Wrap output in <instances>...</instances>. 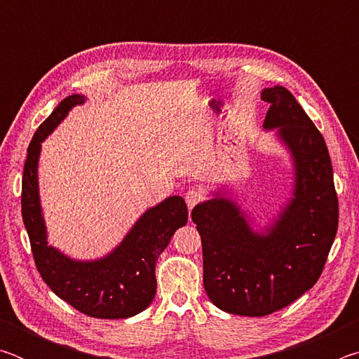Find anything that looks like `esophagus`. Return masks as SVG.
<instances>
[{
    "label": "esophagus",
    "mask_w": 359,
    "mask_h": 359,
    "mask_svg": "<svg viewBox=\"0 0 359 359\" xmlns=\"http://www.w3.org/2000/svg\"><path fill=\"white\" fill-rule=\"evenodd\" d=\"M201 201H203L201 191H198V190H194V188H191V190H188L185 193V203H187L188 209H190V210L194 208V205H198Z\"/></svg>",
    "instance_id": "esophagus-1"
}]
</instances>
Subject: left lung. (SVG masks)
Segmentation results:
<instances>
[{
	"label": "left lung",
	"instance_id": "1",
	"mask_svg": "<svg viewBox=\"0 0 359 359\" xmlns=\"http://www.w3.org/2000/svg\"><path fill=\"white\" fill-rule=\"evenodd\" d=\"M271 107L264 130H276L294 168L293 198L258 233L224 191L191 210L201 236L204 288L218 309L264 317L290 306L323 272L337 233L339 203L321 133L287 88H264Z\"/></svg>",
	"mask_w": 359,
	"mask_h": 359
}]
</instances>
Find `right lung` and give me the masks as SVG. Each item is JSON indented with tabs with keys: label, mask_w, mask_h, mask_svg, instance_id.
<instances>
[{
	"label": "right lung",
	"mask_w": 359,
	"mask_h": 359,
	"mask_svg": "<svg viewBox=\"0 0 359 359\" xmlns=\"http://www.w3.org/2000/svg\"><path fill=\"white\" fill-rule=\"evenodd\" d=\"M83 102V95L65 98L34 133L23 168L22 217L36 267L53 293L88 317L128 318L145 311L154 301L158 257L175 231L187 224L188 210L184 198H166L145 210L123 241L100 259L69 258L47 244L38 184L41 144L72 107Z\"/></svg>",
	"instance_id": "1"
}]
</instances>
